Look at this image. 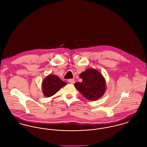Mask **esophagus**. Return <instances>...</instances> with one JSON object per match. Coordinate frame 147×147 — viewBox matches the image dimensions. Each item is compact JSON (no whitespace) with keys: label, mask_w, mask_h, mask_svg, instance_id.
I'll return each instance as SVG.
<instances>
[{"label":"esophagus","mask_w":147,"mask_h":147,"mask_svg":"<svg viewBox=\"0 0 147 147\" xmlns=\"http://www.w3.org/2000/svg\"><path fill=\"white\" fill-rule=\"evenodd\" d=\"M69 82L71 84H75V81L74 79H69Z\"/></svg>","instance_id":"34e87169"}]
</instances>
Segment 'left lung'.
Masks as SVG:
<instances>
[{"mask_svg":"<svg viewBox=\"0 0 147 147\" xmlns=\"http://www.w3.org/2000/svg\"><path fill=\"white\" fill-rule=\"evenodd\" d=\"M81 82L74 84L75 88L90 101H95L101 98L107 89L105 79L96 69L90 68L80 74Z\"/></svg>","mask_w":147,"mask_h":147,"instance_id":"left-lung-1","label":"left lung"}]
</instances>
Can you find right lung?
<instances>
[{
    "label": "right lung",
    "instance_id": "obj_1",
    "mask_svg": "<svg viewBox=\"0 0 147 147\" xmlns=\"http://www.w3.org/2000/svg\"><path fill=\"white\" fill-rule=\"evenodd\" d=\"M66 85L67 83L62 81L57 76L49 75L42 81V92L45 96L49 98L55 95Z\"/></svg>",
    "mask_w": 147,
    "mask_h": 147
}]
</instances>
